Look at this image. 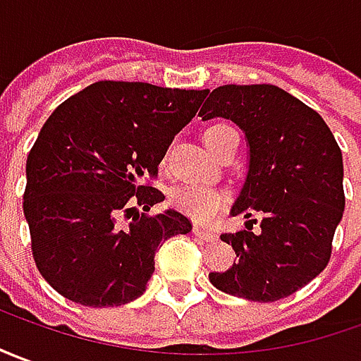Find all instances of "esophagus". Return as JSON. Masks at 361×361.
Here are the masks:
<instances>
[{
	"instance_id": "1",
	"label": "esophagus",
	"mask_w": 361,
	"mask_h": 361,
	"mask_svg": "<svg viewBox=\"0 0 361 361\" xmlns=\"http://www.w3.org/2000/svg\"><path fill=\"white\" fill-rule=\"evenodd\" d=\"M192 232H195V235H198V238H202L204 242H216V240H218V233L210 232V230H204V228H200V226H195Z\"/></svg>"
}]
</instances>
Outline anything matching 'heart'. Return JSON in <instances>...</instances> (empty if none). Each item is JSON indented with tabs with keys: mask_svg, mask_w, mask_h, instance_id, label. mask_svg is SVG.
I'll return each mask as SVG.
<instances>
[{
	"mask_svg": "<svg viewBox=\"0 0 361 361\" xmlns=\"http://www.w3.org/2000/svg\"><path fill=\"white\" fill-rule=\"evenodd\" d=\"M232 131L230 126L224 123H214L204 131V141L208 147L216 153L222 137ZM171 202L176 210L188 214L198 222H214L220 218L224 210L230 204V192L224 188H214V186L198 185V183H186V185L176 186L171 195Z\"/></svg>",
	"mask_w": 361,
	"mask_h": 361,
	"instance_id": "1",
	"label": "heart"
}]
</instances>
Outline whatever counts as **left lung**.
<instances>
[{
    "label": "left lung",
    "mask_w": 361,
    "mask_h": 361,
    "mask_svg": "<svg viewBox=\"0 0 361 361\" xmlns=\"http://www.w3.org/2000/svg\"><path fill=\"white\" fill-rule=\"evenodd\" d=\"M198 116L232 119L245 133L250 169L232 216L263 214L257 232V220H247L245 230L220 235L238 261L210 273V283L240 299H285L330 261L346 204L336 139L314 109L271 84L220 86Z\"/></svg>",
    "instance_id": "8db88e82"
}]
</instances>
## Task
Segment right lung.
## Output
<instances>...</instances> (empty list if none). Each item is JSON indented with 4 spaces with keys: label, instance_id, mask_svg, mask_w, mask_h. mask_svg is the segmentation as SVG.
<instances>
[{
    "label": "right lung",
    "instance_id": "add662e5",
    "mask_svg": "<svg viewBox=\"0 0 361 361\" xmlns=\"http://www.w3.org/2000/svg\"><path fill=\"white\" fill-rule=\"evenodd\" d=\"M206 92L94 82L44 121L27 157L23 212L37 269L62 297L84 307L135 300L159 243L192 230L171 208L149 216L165 196L139 180L157 176Z\"/></svg>",
    "mask_w": 361,
    "mask_h": 361
}]
</instances>
